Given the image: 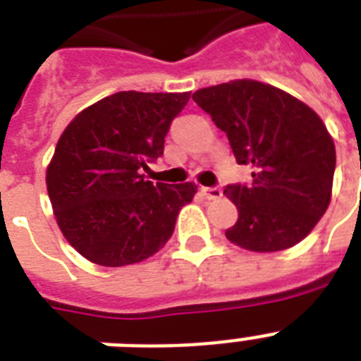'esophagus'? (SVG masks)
Returning <instances> with one entry per match:
<instances>
[{"instance_id":"1","label":"esophagus","mask_w":361,"mask_h":361,"mask_svg":"<svg viewBox=\"0 0 361 361\" xmlns=\"http://www.w3.org/2000/svg\"><path fill=\"white\" fill-rule=\"evenodd\" d=\"M202 192L209 200H219L223 197V191H221V187H202Z\"/></svg>"}]
</instances>
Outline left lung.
I'll return each instance as SVG.
<instances>
[{"instance_id":"8db88e82","label":"left lung","mask_w":361,"mask_h":361,"mask_svg":"<svg viewBox=\"0 0 361 361\" xmlns=\"http://www.w3.org/2000/svg\"><path fill=\"white\" fill-rule=\"evenodd\" d=\"M192 101L225 130L238 164L255 166L251 185L225 187L238 208L226 238L257 252L300 243L328 209L336 172V146L317 112L247 78L202 87Z\"/></svg>"}]
</instances>
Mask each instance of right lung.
<instances>
[{"label":"right lung","mask_w":361,"mask_h":361,"mask_svg":"<svg viewBox=\"0 0 361 361\" xmlns=\"http://www.w3.org/2000/svg\"><path fill=\"white\" fill-rule=\"evenodd\" d=\"M191 93L120 92L82 110L59 136L47 189L65 240L99 266L152 257L174 232L195 183H153L170 123Z\"/></svg>","instance_id":"add662e5"}]
</instances>
